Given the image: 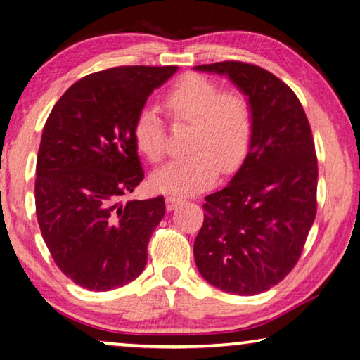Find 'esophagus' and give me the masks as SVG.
<instances>
[{"label": "esophagus", "mask_w": 360, "mask_h": 360, "mask_svg": "<svg viewBox=\"0 0 360 360\" xmlns=\"http://www.w3.org/2000/svg\"><path fill=\"white\" fill-rule=\"evenodd\" d=\"M184 202H186V200L182 199L181 195L171 194V195L166 197V209H168V210H174V209H178L179 205L184 204Z\"/></svg>", "instance_id": "esophagus-1"}]
</instances>
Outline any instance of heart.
<instances>
[{"label": "heart", "instance_id": "b5f03b06", "mask_svg": "<svg viewBox=\"0 0 360 360\" xmlns=\"http://www.w3.org/2000/svg\"><path fill=\"white\" fill-rule=\"evenodd\" d=\"M163 104L171 119L191 124L187 153L155 171L156 189L192 194L214 184L221 166L226 173L240 168L255 136V114L240 91H221L217 81L189 73L166 91ZM136 148L151 161L166 153V129L150 105L140 109L134 124Z\"/></svg>", "mask_w": 360, "mask_h": 360}]
</instances>
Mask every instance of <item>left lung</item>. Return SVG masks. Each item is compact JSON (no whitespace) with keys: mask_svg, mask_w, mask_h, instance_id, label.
<instances>
[{"mask_svg":"<svg viewBox=\"0 0 360 360\" xmlns=\"http://www.w3.org/2000/svg\"><path fill=\"white\" fill-rule=\"evenodd\" d=\"M194 70L229 77L255 114L250 153L229 186L202 205L195 266L220 290L256 295L293 269L315 220L318 161L311 129L295 93L267 70L243 62Z\"/></svg>","mask_w":360,"mask_h":360,"instance_id":"obj_1","label":"left lung"}]
</instances>
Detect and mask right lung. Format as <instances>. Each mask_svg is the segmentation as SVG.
Wrapping results in <instances>:
<instances>
[{
	"instance_id": "1",
	"label": "right lung",
	"mask_w": 360,
	"mask_h": 360,
	"mask_svg": "<svg viewBox=\"0 0 360 360\" xmlns=\"http://www.w3.org/2000/svg\"><path fill=\"white\" fill-rule=\"evenodd\" d=\"M178 67H115L81 78L53 105L35 168V210L55 264L79 287L108 292L141 274L163 195L120 197L145 178L136 114Z\"/></svg>"
}]
</instances>
